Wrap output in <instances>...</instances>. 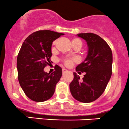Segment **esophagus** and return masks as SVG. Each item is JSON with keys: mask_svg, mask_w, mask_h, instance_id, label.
Masks as SVG:
<instances>
[{"mask_svg": "<svg viewBox=\"0 0 129 129\" xmlns=\"http://www.w3.org/2000/svg\"><path fill=\"white\" fill-rule=\"evenodd\" d=\"M67 70L66 69H65V68L62 69V72H63V74H64V73L67 72Z\"/></svg>", "mask_w": 129, "mask_h": 129, "instance_id": "34e87169", "label": "esophagus"}]
</instances>
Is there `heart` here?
Segmentation results:
<instances>
[{"instance_id": "heart-1", "label": "heart", "mask_w": 129, "mask_h": 129, "mask_svg": "<svg viewBox=\"0 0 129 129\" xmlns=\"http://www.w3.org/2000/svg\"><path fill=\"white\" fill-rule=\"evenodd\" d=\"M55 44V41L54 42L53 44ZM72 44L73 46L75 48H79L80 49V47H82V41L80 39L78 38H74L72 40ZM77 58H66L63 60V63L66 65V66H71V65L74 63V62H76Z\"/></svg>"}]
</instances>
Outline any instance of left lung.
Here are the masks:
<instances>
[{"mask_svg": "<svg viewBox=\"0 0 129 129\" xmlns=\"http://www.w3.org/2000/svg\"><path fill=\"white\" fill-rule=\"evenodd\" d=\"M87 43L88 54L85 60L77 66V72H85L82 79L75 72L70 84L75 99L84 103L95 101L104 92L111 77L112 52L107 43L93 33L78 34Z\"/></svg>", "mask_w": 129, "mask_h": 129, "instance_id": "8db88e82", "label": "left lung"}]
</instances>
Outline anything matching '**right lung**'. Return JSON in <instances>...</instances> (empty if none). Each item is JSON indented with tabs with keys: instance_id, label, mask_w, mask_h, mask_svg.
<instances>
[{
	"instance_id": "obj_1",
	"label": "right lung",
	"mask_w": 129,
	"mask_h": 129,
	"mask_svg": "<svg viewBox=\"0 0 129 129\" xmlns=\"http://www.w3.org/2000/svg\"><path fill=\"white\" fill-rule=\"evenodd\" d=\"M64 34L44 30L28 36L22 45L17 59L18 79L26 95L35 102H44L52 97L62 77V69L55 66L51 74L44 69L50 64L54 40Z\"/></svg>"
}]
</instances>
